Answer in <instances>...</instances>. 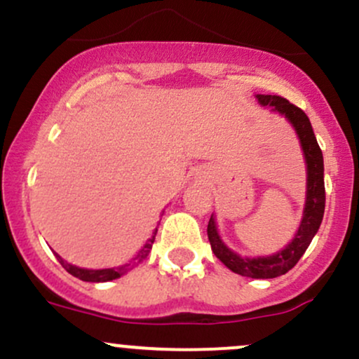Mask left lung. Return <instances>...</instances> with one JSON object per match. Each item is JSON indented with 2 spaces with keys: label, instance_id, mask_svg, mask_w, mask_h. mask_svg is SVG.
I'll list each match as a JSON object with an SVG mask.
<instances>
[{
  "label": "left lung",
  "instance_id": "left-lung-1",
  "mask_svg": "<svg viewBox=\"0 0 359 359\" xmlns=\"http://www.w3.org/2000/svg\"><path fill=\"white\" fill-rule=\"evenodd\" d=\"M259 104L269 105L274 112H279L291 122V126L300 137V144L305 155L306 163V201L303 218L298 228L297 235L288 245L278 254L269 257H240L233 250L228 249L219 238L218 228H216L215 218H210L208 223V238H210L211 249L216 257L222 261L230 271L240 276L254 279H271L286 274L290 269L297 266L300 257L309 249L310 242L318 231L325 210V186H324V156L318 147L317 137L313 135L312 124L306 114L300 107L290 104L286 98L278 95H255Z\"/></svg>",
  "mask_w": 359,
  "mask_h": 359
}]
</instances>
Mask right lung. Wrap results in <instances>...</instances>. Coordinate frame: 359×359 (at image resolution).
<instances>
[{"mask_svg":"<svg viewBox=\"0 0 359 359\" xmlns=\"http://www.w3.org/2000/svg\"><path fill=\"white\" fill-rule=\"evenodd\" d=\"M156 231H158V228H155V231H153L151 238H148V242L144 243V247L141 249L140 252H137V255L135 259H133V266H135L136 262H141L143 259L148 257L149 250H151V245L153 242H155V235ZM57 261L59 264H61L62 267H65L66 271H68L69 274H73L74 278L81 279V281H88V283H105V281H112V279H117L121 278V276H124L126 273H128L129 269H131V264H126V266H121V267H112V269H81V267H76L73 266V264L66 262L65 259L61 257V255H57Z\"/></svg>","mask_w":359,"mask_h":359,"instance_id":"right-lung-1","label":"right lung"}]
</instances>
